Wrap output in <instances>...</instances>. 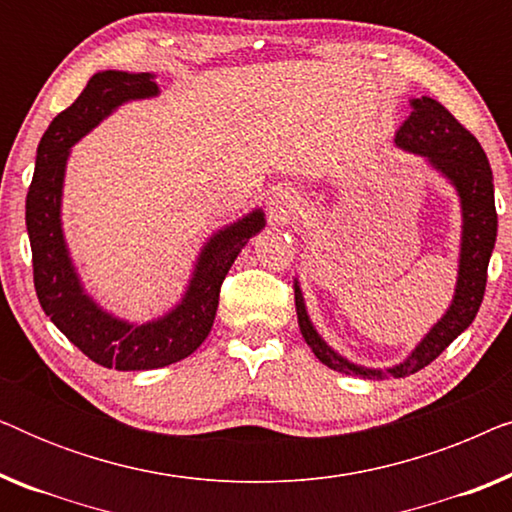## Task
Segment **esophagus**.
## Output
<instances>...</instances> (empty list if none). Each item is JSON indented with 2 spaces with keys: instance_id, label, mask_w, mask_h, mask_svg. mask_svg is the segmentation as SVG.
<instances>
[{
  "instance_id": "34e87169",
  "label": "esophagus",
  "mask_w": 512,
  "mask_h": 512,
  "mask_svg": "<svg viewBox=\"0 0 512 512\" xmlns=\"http://www.w3.org/2000/svg\"><path fill=\"white\" fill-rule=\"evenodd\" d=\"M298 198L289 191H279L270 198V216L275 221H286L296 214Z\"/></svg>"
}]
</instances>
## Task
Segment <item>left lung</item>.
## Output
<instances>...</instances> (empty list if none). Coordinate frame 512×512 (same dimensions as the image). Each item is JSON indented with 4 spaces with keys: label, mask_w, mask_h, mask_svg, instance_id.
Here are the masks:
<instances>
[{
    "label": "left lung",
    "mask_w": 512,
    "mask_h": 512,
    "mask_svg": "<svg viewBox=\"0 0 512 512\" xmlns=\"http://www.w3.org/2000/svg\"><path fill=\"white\" fill-rule=\"evenodd\" d=\"M412 111L408 121H403L396 132V144L410 153H419L429 163L443 172L452 186L457 188L461 198V216H464V230H461V254H459V277L454 300L443 319L426 333L408 359L389 370H373L356 366L342 359L338 352L321 340L314 331L310 317H307L303 293L296 282V312L298 326L307 345L312 347L314 356L328 368L345 375H359L366 380H384L387 375L408 377L450 347V342L473 324L475 314L482 305L487 286V265L496 242V207H494V177L489 160L482 151L478 139L447 111L443 104L431 97H417L412 100Z\"/></svg>",
    "instance_id": "8db88e82"
}]
</instances>
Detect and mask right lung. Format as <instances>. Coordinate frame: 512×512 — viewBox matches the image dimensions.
<instances>
[{
	"instance_id": "obj_1",
	"label": "right lung",
	"mask_w": 512,
	"mask_h": 512,
	"mask_svg": "<svg viewBox=\"0 0 512 512\" xmlns=\"http://www.w3.org/2000/svg\"><path fill=\"white\" fill-rule=\"evenodd\" d=\"M158 95L153 74L100 72L88 81L72 107L60 111L41 137L37 167L27 191L25 223L32 247L34 289L46 317L90 361L116 370H151L193 354L212 331L219 291L230 265L249 237L265 226L256 209L233 226L219 230L200 251L186 296L170 314L149 324H128L111 317L86 296L67 254L60 223L62 179L69 149L109 116L118 104Z\"/></svg>"
}]
</instances>
